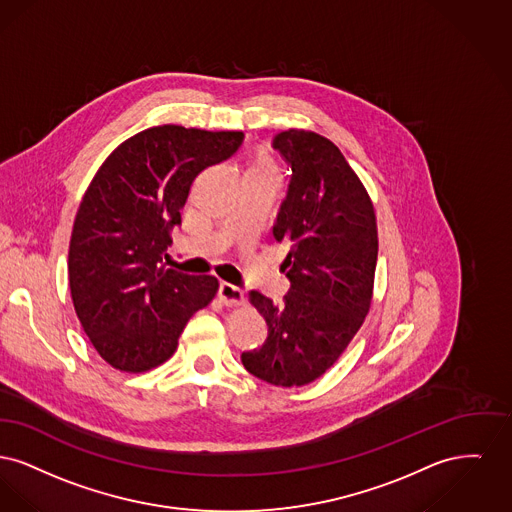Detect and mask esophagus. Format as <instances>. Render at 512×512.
<instances>
[{"label": "esophagus", "instance_id": "1", "mask_svg": "<svg viewBox=\"0 0 512 512\" xmlns=\"http://www.w3.org/2000/svg\"><path fill=\"white\" fill-rule=\"evenodd\" d=\"M219 300L225 306H239V304H243L244 291L241 287H235L231 283H219Z\"/></svg>", "mask_w": 512, "mask_h": 512}]
</instances>
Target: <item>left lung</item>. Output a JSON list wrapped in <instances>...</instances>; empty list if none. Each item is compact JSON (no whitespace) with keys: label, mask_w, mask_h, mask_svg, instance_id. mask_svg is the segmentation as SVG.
Wrapping results in <instances>:
<instances>
[{"label":"left lung","mask_w":512,"mask_h":512,"mask_svg":"<svg viewBox=\"0 0 512 512\" xmlns=\"http://www.w3.org/2000/svg\"><path fill=\"white\" fill-rule=\"evenodd\" d=\"M273 150L291 167L273 239L289 248L285 300L250 291L268 323L262 347L241 354L252 376L300 387L325 374L364 322L377 262L372 200L341 150L310 131L277 133Z\"/></svg>","instance_id":"8db88e82"}]
</instances>
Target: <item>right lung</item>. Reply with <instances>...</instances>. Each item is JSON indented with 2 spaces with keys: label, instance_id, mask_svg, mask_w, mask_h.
I'll use <instances>...</instances> for the list:
<instances>
[{
  "label": "right lung",
  "instance_id": "1",
  "mask_svg": "<svg viewBox=\"0 0 512 512\" xmlns=\"http://www.w3.org/2000/svg\"><path fill=\"white\" fill-rule=\"evenodd\" d=\"M237 131L162 125L117 146L82 196L69 244V287L84 333L121 372H146L175 349L216 277L165 268L171 231L200 171L231 158Z\"/></svg>",
  "mask_w": 512,
  "mask_h": 512
}]
</instances>
